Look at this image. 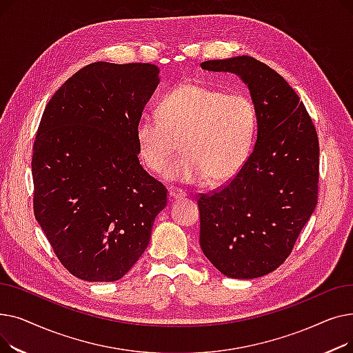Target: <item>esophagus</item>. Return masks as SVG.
Here are the masks:
<instances>
[{"label":"esophagus","instance_id":"obj_1","mask_svg":"<svg viewBox=\"0 0 353 353\" xmlns=\"http://www.w3.org/2000/svg\"><path fill=\"white\" fill-rule=\"evenodd\" d=\"M186 196H188L186 192H183V190L176 189V188H169V200H170V201L186 199Z\"/></svg>","mask_w":353,"mask_h":353}]
</instances>
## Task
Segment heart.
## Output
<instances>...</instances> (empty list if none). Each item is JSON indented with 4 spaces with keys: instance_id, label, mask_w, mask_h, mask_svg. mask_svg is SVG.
Segmentation results:
<instances>
[{
    "instance_id": "heart-1",
    "label": "heart",
    "mask_w": 353,
    "mask_h": 353,
    "mask_svg": "<svg viewBox=\"0 0 353 353\" xmlns=\"http://www.w3.org/2000/svg\"><path fill=\"white\" fill-rule=\"evenodd\" d=\"M257 111L242 92L199 83L180 84L160 99L157 116L136 124L139 154L148 170L161 173L180 148L183 156L167 179L184 184L232 180L245 165L256 137Z\"/></svg>"
}]
</instances>
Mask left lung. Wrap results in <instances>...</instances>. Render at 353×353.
<instances>
[{"label":"left lung","mask_w":353,"mask_h":353,"mask_svg":"<svg viewBox=\"0 0 353 353\" xmlns=\"http://www.w3.org/2000/svg\"><path fill=\"white\" fill-rule=\"evenodd\" d=\"M203 70L233 72L257 111L252 154L225 186L200 193V248L234 279L279 268L318 203L319 140L303 103L288 81L249 55L210 60Z\"/></svg>","instance_id":"8db88e82"}]
</instances>
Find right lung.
<instances>
[{
    "mask_svg": "<svg viewBox=\"0 0 353 353\" xmlns=\"http://www.w3.org/2000/svg\"><path fill=\"white\" fill-rule=\"evenodd\" d=\"M157 84L153 64L92 63L44 110L32 147L34 216L79 279H121L167 205V189L141 167L136 141L137 120Z\"/></svg>",
    "mask_w": 353,
    "mask_h": 353,
    "instance_id": "add662e5",
    "label": "right lung"
}]
</instances>
